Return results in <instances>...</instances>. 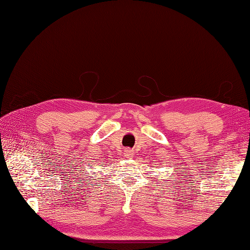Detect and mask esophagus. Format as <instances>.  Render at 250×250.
<instances>
[{
    "mask_svg": "<svg viewBox=\"0 0 250 250\" xmlns=\"http://www.w3.org/2000/svg\"><path fill=\"white\" fill-rule=\"evenodd\" d=\"M124 154H125V156L126 157H131V155H132V150L131 149H128V148H127V149H125L124 150Z\"/></svg>",
    "mask_w": 250,
    "mask_h": 250,
    "instance_id": "esophagus-1",
    "label": "esophagus"
}]
</instances>
